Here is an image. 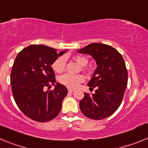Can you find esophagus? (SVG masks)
Segmentation results:
<instances>
[{"label": "esophagus", "mask_w": 148, "mask_h": 148, "mask_svg": "<svg viewBox=\"0 0 148 148\" xmlns=\"http://www.w3.org/2000/svg\"><path fill=\"white\" fill-rule=\"evenodd\" d=\"M74 91H75V90H74V89H71V88L68 89V92H74Z\"/></svg>", "instance_id": "obj_1"}]
</instances>
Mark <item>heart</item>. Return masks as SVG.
Masks as SVG:
<instances>
[{"label":"heart","instance_id":"obj_1","mask_svg":"<svg viewBox=\"0 0 148 148\" xmlns=\"http://www.w3.org/2000/svg\"><path fill=\"white\" fill-rule=\"evenodd\" d=\"M75 59L82 66H86L88 63V60L84 56H77L75 57ZM65 66H66V58L64 56H60L57 58L52 64L53 69L57 73L62 72L64 70ZM58 81L60 83L66 87L70 88H75L81 83L84 82V77L82 75H73L70 73H65L58 78Z\"/></svg>","mask_w":148,"mask_h":148}]
</instances>
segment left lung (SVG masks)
Segmentation results:
<instances>
[{
  "label": "left lung",
  "instance_id": "left-lung-1",
  "mask_svg": "<svg viewBox=\"0 0 148 148\" xmlns=\"http://www.w3.org/2000/svg\"><path fill=\"white\" fill-rule=\"evenodd\" d=\"M89 54L97 64L87 85L95 93L84 92L80 101L81 111L87 118L101 120L117 110L121 104L127 84V70L122 56L109 45L94 43L78 50Z\"/></svg>",
  "mask_w": 148,
  "mask_h": 148
}]
</instances>
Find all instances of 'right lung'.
Wrapping results in <instances>:
<instances>
[{"label": "right lung", "instance_id": "obj_1", "mask_svg": "<svg viewBox=\"0 0 148 148\" xmlns=\"http://www.w3.org/2000/svg\"><path fill=\"white\" fill-rule=\"evenodd\" d=\"M66 51L44 45L28 46L15 58L10 76L15 101L23 114L34 121L46 122L58 116L63 99L67 94L64 85L56 83L53 90L44 89L56 84L53 68L55 60Z\"/></svg>", "mask_w": 148, "mask_h": 148}]
</instances>
